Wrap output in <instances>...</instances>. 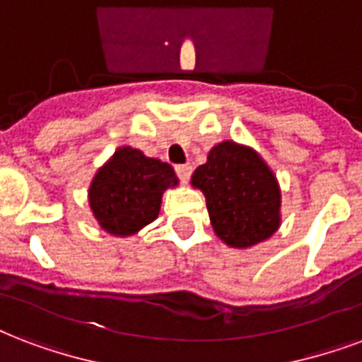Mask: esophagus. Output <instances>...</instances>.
Wrapping results in <instances>:
<instances>
[{
    "label": "esophagus",
    "instance_id": "34e87169",
    "mask_svg": "<svg viewBox=\"0 0 362 362\" xmlns=\"http://www.w3.org/2000/svg\"><path fill=\"white\" fill-rule=\"evenodd\" d=\"M175 170H176V176H178L180 182H184V184L192 178V165H178Z\"/></svg>",
    "mask_w": 362,
    "mask_h": 362
}]
</instances>
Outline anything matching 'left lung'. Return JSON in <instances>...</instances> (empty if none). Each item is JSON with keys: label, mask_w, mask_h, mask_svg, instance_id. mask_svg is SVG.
<instances>
[{"label": "left lung", "mask_w": 362, "mask_h": 362, "mask_svg": "<svg viewBox=\"0 0 362 362\" xmlns=\"http://www.w3.org/2000/svg\"><path fill=\"white\" fill-rule=\"evenodd\" d=\"M192 184L205 193L216 235L230 247L266 241L281 224V189L272 169L255 150L235 142L214 146Z\"/></svg>", "instance_id": "1"}]
</instances>
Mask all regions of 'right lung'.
<instances>
[{
  "label": "right lung",
  "mask_w": 362,
  "mask_h": 362,
  "mask_svg": "<svg viewBox=\"0 0 362 362\" xmlns=\"http://www.w3.org/2000/svg\"><path fill=\"white\" fill-rule=\"evenodd\" d=\"M175 186L178 178L169 163L125 146L96 173L89 189L90 211L107 233L132 235L156 220L163 192Z\"/></svg>",
  "instance_id": "right-lung-1"
}]
</instances>
